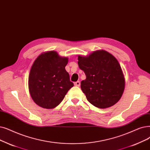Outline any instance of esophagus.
Listing matches in <instances>:
<instances>
[{
	"label": "esophagus",
	"mask_w": 150,
	"mask_h": 150,
	"mask_svg": "<svg viewBox=\"0 0 150 150\" xmlns=\"http://www.w3.org/2000/svg\"><path fill=\"white\" fill-rule=\"evenodd\" d=\"M74 85L76 86H80V81H78L76 82H75L74 83Z\"/></svg>",
	"instance_id": "obj_1"
}]
</instances>
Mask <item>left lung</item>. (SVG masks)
Segmentation results:
<instances>
[{
    "label": "left lung",
    "instance_id": "obj_1",
    "mask_svg": "<svg viewBox=\"0 0 150 150\" xmlns=\"http://www.w3.org/2000/svg\"><path fill=\"white\" fill-rule=\"evenodd\" d=\"M80 69L86 75L81 88L86 99L100 108L112 107L121 99L125 81L120 65L107 51H96L88 57H78Z\"/></svg>",
    "mask_w": 150,
    "mask_h": 150
}]
</instances>
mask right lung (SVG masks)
<instances>
[{"label":"right lung","instance_id":"add662e5","mask_svg":"<svg viewBox=\"0 0 150 150\" xmlns=\"http://www.w3.org/2000/svg\"><path fill=\"white\" fill-rule=\"evenodd\" d=\"M68 58L61 57L55 51L39 56L31 67L29 89L32 99L44 108H55L74 86L65 69Z\"/></svg>","mask_w":150,"mask_h":150}]
</instances>
